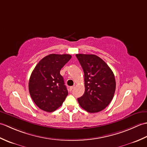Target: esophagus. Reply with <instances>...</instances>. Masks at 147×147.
<instances>
[{
    "mask_svg": "<svg viewBox=\"0 0 147 147\" xmlns=\"http://www.w3.org/2000/svg\"><path fill=\"white\" fill-rule=\"evenodd\" d=\"M74 88V86H71V87H70V90H71V91H72V90H73Z\"/></svg>",
    "mask_w": 147,
    "mask_h": 147,
    "instance_id": "34e87169",
    "label": "esophagus"
}]
</instances>
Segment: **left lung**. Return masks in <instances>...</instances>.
<instances>
[{"instance_id":"obj_1","label":"left lung","mask_w":147,"mask_h":147,"mask_svg":"<svg viewBox=\"0 0 147 147\" xmlns=\"http://www.w3.org/2000/svg\"><path fill=\"white\" fill-rule=\"evenodd\" d=\"M84 71L85 93L78 98L80 105L90 113L101 111L109 105L115 90L114 73L97 55L76 54Z\"/></svg>"}]
</instances>
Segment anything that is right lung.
I'll return each mask as SVG.
<instances>
[{
	"label": "right lung",
	"mask_w": 147,
	"mask_h": 147,
	"mask_svg": "<svg viewBox=\"0 0 147 147\" xmlns=\"http://www.w3.org/2000/svg\"><path fill=\"white\" fill-rule=\"evenodd\" d=\"M69 54H50L36 64L29 81V92L35 104L47 112L62 105L68 95L60 71L70 60Z\"/></svg>",
	"instance_id": "add662e5"
}]
</instances>
